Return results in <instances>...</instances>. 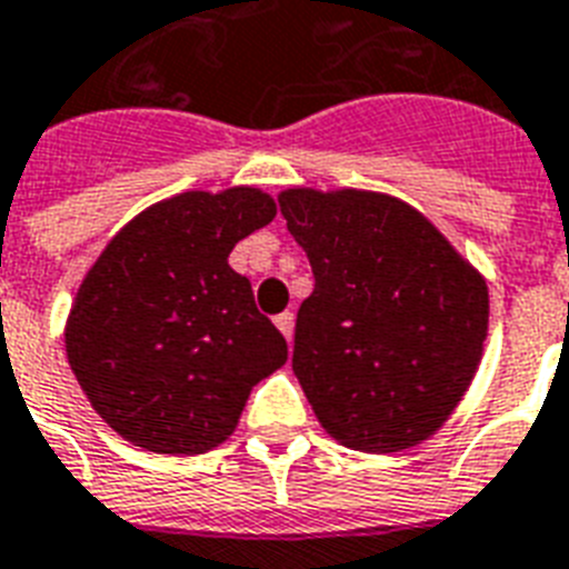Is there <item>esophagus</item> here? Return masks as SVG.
I'll return each instance as SVG.
<instances>
[{
	"mask_svg": "<svg viewBox=\"0 0 569 569\" xmlns=\"http://www.w3.org/2000/svg\"><path fill=\"white\" fill-rule=\"evenodd\" d=\"M274 325H277V328H280V333H283L286 340L292 342V333H295V313H289V310H286V313L274 316Z\"/></svg>",
	"mask_w": 569,
	"mask_h": 569,
	"instance_id": "1",
	"label": "esophagus"
}]
</instances>
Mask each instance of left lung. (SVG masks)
<instances>
[{"mask_svg": "<svg viewBox=\"0 0 569 569\" xmlns=\"http://www.w3.org/2000/svg\"><path fill=\"white\" fill-rule=\"evenodd\" d=\"M280 214L313 268L292 370L319 423L363 453L429 439L475 379L487 283L400 199L295 188Z\"/></svg>", "mask_w": 569, "mask_h": 569, "instance_id": "8db88e82", "label": "left lung"}]
</instances>
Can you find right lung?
Instances as JSON below:
<instances>
[{
    "mask_svg": "<svg viewBox=\"0 0 569 569\" xmlns=\"http://www.w3.org/2000/svg\"><path fill=\"white\" fill-rule=\"evenodd\" d=\"M274 214L256 188L190 190L133 217L86 274L64 349L121 439L206 453L232 436L256 381L283 367V333L229 268L232 247Z\"/></svg>",
    "mask_w": 569,
    "mask_h": 569,
    "instance_id": "obj_1",
    "label": "right lung"
}]
</instances>
